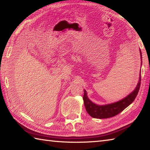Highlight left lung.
<instances>
[{"mask_svg": "<svg viewBox=\"0 0 150 150\" xmlns=\"http://www.w3.org/2000/svg\"><path fill=\"white\" fill-rule=\"evenodd\" d=\"M142 56V53L140 51ZM139 80L138 84L137 85L136 89L132 93H130L126 98H123L118 102L115 103L110 104V105L100 106L95 105V103L91 102L88 99L87 95V91L84 90V95H83V100H84V105L85 106L86 110L87 113L93 118H108L113 117L116 115H118L121 112H122L124 109L130 105V104L135 100L137 95L139 92V87L141 84V73L139 75Z\"/></svg>", "mask_w": 150, "mask_h": 150, "instance_id": "left-lung-1", "label": "left lung"}]
</instances>
